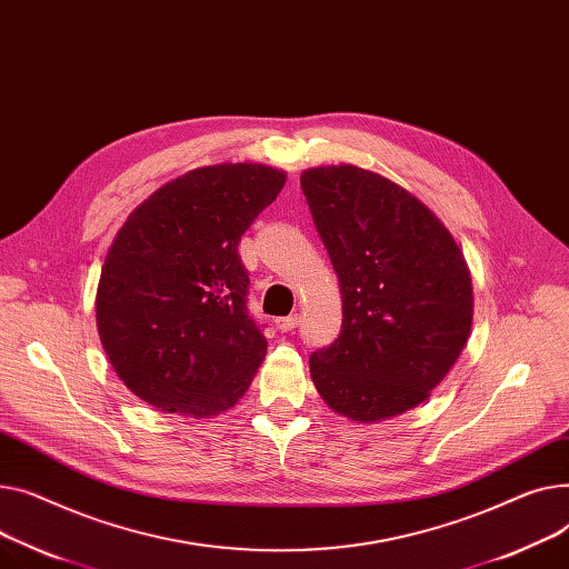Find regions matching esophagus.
Wrapping results in <instances>:
<instances>
[{
    "label": "esophagus",
    "instance_id": "34e87169",
    "mask_svg": "<svg viewBox=\"0 0 569 569\" xmlns=\"http://www.w3.org/2000/svg\"><path fill=\"white\" fill-rule=\"evenodd\" d=\"M300 323V317L298 315H289V317H282V319H276V326L280 332H291L293 328H298Z\"/></svg>",
    "mask_w": 569,
    "mask_h": 569
}]
</instances>
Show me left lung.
<instances>
[{
	"label": "left lung",
	"instance_id": "obj_1",
	"mask_svg": "<svg viewBox=\"0 0 569 569\" xmlns=\"http://www.w3.org/2000/svg\"><path fill=\"white\" fill-rule=\"evenodd\" d=\"M300 188L342 291L340 338L310 356L319 395L356 422L416 409L471 336L463 252L437 213L377 172L310 167Z\"/></svg>",
	"mask_w": 569,
	"mask_h": 569
}]
</instances>
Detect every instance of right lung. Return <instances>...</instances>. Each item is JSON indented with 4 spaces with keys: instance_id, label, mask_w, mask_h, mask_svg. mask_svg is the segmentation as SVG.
Listing matches in <instances>:
<instances>
[{
    "instance_id": "add662e5",
    "label": "right lung",
    "mask_w": 569,
    "mask_h": 569,
    "mask_svg": "<svg viewBox=\"0 0 569 569\" xmlns=\"http://www.w3.org/2000/svg\"><path fill=\"white\" fill-rule=\"evenodd\" d=\"M287 174L259 162L197 167L128 216L96 291L117 377L142 402L211 418L250 388L266 338L248 315L239 241Z\"/></svg>"
}]
</instances>
